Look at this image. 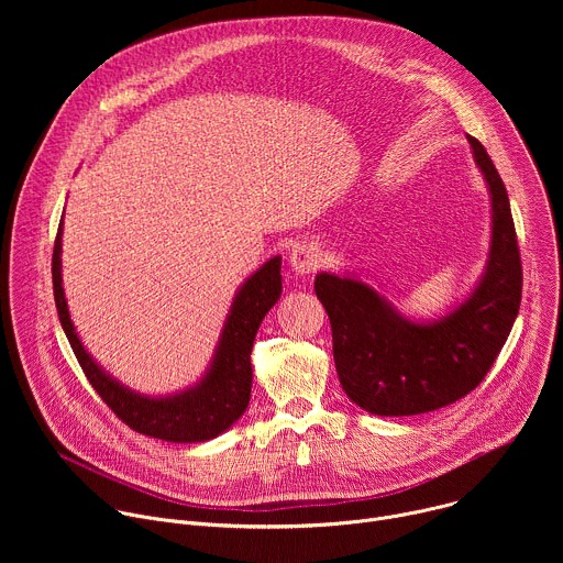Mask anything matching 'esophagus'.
<instances>
[{
  "label": "esophagus",
  "instance_id": "obj_1",
  "mask_svg": "<svg viewBox=\"0 0 563 563\" xmlns=\"http://www.w3.org/2000/svg\"><path fill=\"white\" fill-rule=\"evenodd\" d=\"M289 267L298 274V276H307L313 274L320 267V252L318 247L309 245V243H298L291 247L289 252Z\"/></svg>",
  "mask_w": 563,
  "mask_h": 563
}]
</instances>
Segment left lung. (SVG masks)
<instances>
[{"label":"left lung","instance_id":"1","mask_svg":"<svg viewBox=\"0 0 563 563\" xmlns=\"http://www.w3.org/2000/svg\"><path fill=\"white\" fill-rule=\"evenodd\" d=\"M490 196V247L474 287L437 318H410L361 276L320 272L334 363L345 394L376 417H412L472 391L506 345L521 305V261L508 191L490 155L467 135Z\"/></svg>","mask_w":563,"mask_h":563}]
</instances>
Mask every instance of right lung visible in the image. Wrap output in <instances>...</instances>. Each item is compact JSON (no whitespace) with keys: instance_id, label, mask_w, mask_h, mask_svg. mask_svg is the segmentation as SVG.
<instances>
[{"instance_id":"1","label":"right lung","mask_w":563,"mask_h":563,"mask_svg":"<svg viewBox=\"0 0 563 563\" xmlns=\"http://www.w3.org/2000/svg\"><path fill=\"white\" fill-rule=\"evenodd\" d=\"M64 216L53 247V291L62 330L104 404L135 432L169 443H202L227 432L245 415L252 396V347L267 311L283 291L280 256L263 263L238 287L205 374L172 394H142L109 374L85 347L70 320L62 285Z\"/></svg>"}]
</instances>
